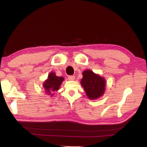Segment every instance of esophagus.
<instances>
[{
  "instance_id": "esophagus-1",
  "label": "esophagus",
  "mask_w": 147,
  "mask_h": 147,
  "mask_svg": "<svg viewBox=\"0 0 147 147\" xmlns=\"http://www.w3.org/2000/svg\"><path fill=\"white\" fill-rule=\"evenodd\" d=\"M68 78H69V80H70V81H74V79H75V76H69L68 77Z\"/></svg>"
}]
</instances>
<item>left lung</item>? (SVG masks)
<instances>
[{"label":"left lung","mask_w":147,"mask_h":147,"mask_svg":"<svg viewBox=\"0 0 147 147\" xmlns=\"http://www.w3.org/2000/svg\"><path fill=\"white\" fill-rule=\"evenodd\" d=\"M80 83L90 100L97 99L104 94L106 86L105 78L91 70L83 72Z\"/></svg>","instance_id":"obj_1"}]
</instances>
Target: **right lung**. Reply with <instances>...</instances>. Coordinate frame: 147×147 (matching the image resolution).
Segmentation results:
<instances>
[{
	"label": "right lung",
	"instance_id": "1",
	"mask_svg": "<svg viewBox=\"0 0 147 147\" xmlns=\"http://www.w3.org/2000/svg\"><path fill=\"white\" fill-rule=\"evenodd\" d=\"M64 77L57 76L54 72H51L43 84V87L48 96L52 97L56 91L59 90L63 82Z\"/></svg>",
	"mask_w": 147,
	"mask_h": 147
}]
</instances>
